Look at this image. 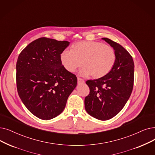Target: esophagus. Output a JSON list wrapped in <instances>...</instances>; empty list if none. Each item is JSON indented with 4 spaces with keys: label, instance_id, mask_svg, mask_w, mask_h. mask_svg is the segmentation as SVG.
Returning <instances> with one entry per match:
<instances>
[{
    "label": "esophagus",
    "instance_id": "34e87169",
    "mask_svg": "<svg viewBox=\"0 0 155 155\" xmlns=\"http://www.w3.org/2000/svg\"><path fill=\"white\" fill-rule=\"evenodd\" d=\"M77 80H78V84H84L85 82L84 80L81 78H80V77H78Z\"/></svg>",
    "mask_w": 155,
    "mask_h": 155
}]
</instances>
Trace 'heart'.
<instances>
[{
    "instance_id": "1",
    "label": "heart",
    "mask_w": 155,
    "mask_h": 155,
    "mask_svg": "<svg viewBox=\"0 0 155 155\" xmlns=\"http://www.w3.org/2000/svg\"><path fill=\"white\" fill-rule=\"evenodd\" d=\"M64 68L73 73L83 65V75L99 78L107 75L115 63L116 54L112 47L97 41L75 43L72 49H66L60 55Z\"/></svg>"
}]
</instances>
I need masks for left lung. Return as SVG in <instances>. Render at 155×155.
Listing matches in <instances>:
<instances>
[{"label":"left lung","mask_w":155,"mask_h":155,"mask_svg":"<svg viewBox=\"0 0 155 155\" xmlns=\"http://www.w3.org/2000/svg\"><path fill=\"white\" fill-rule=\"evenodd\" d=\"M116 54L111 70L96 80H87L90 92L85 98V107L90 115L107 120L117 115L130 97L134 80V63L132 56L124 47L103 38Z\"/></svg>","instance_id":"1"}]
</instances>
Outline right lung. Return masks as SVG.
<instances>
[{
	"label": "right lung",
	"instance_id": "1",
	"mask_svg": "<svg viewBox=\"0 0 155 155\" xmlns=\"http://www.w3.org/2000/svg\"><path fill=\"white\" fill-rule=\"evenodd\" d=\"M68 41L41 37L21 52L16 63L18 95L33 115L48 120L64 109L77 78L62 65L60 55Z\"/></svg>",
	"mask_w": 155,
	"mask_h": 155
}]
</instances>
